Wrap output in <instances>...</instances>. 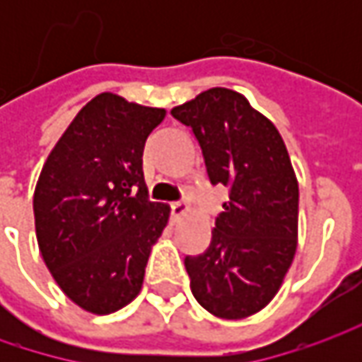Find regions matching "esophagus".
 I'll return each instance as SVG.
<instances>
[{
    "label": "esophagus",
    "instance_id": "obj_1",
    "mask_svg": "<svg viewBox=\"0 0 362 362\" xmlns=\"http://www.w3.org/2000/svg\"><path fill=\"white\" fill-rule=\"evenodd\" d=\"M187 203L183 202H177V203H171V221H177L181 216H185L187 214Z\"/></svg>",
    "mask_w": 362,
    "mask_h": 362
}]
</instances>
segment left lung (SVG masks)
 Instances as JSON below:
<instances>
[{
	"mask_svg": "<svg viewBox=\"0 0 362 362\" xmlns=\"http://www.w3.org/2000/svg\"><path fill=\"white\" fill-rule=\"evenodd\" d=\"M171 115L195 134L209 183L230 191L209 247L185 256L191 292L207 313L245 318L276 296L296 254L298 181L284 141L228 88L202 92Z\"/></svg>",
	"mask_w": 362,
	"mask_h": 362,
	"instance_id": "8db88e82",
	"label": "left lung"
}]
</instances>
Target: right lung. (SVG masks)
I'll use <instances>...</instances> for the list:
<instances>
[{"label":"right lung","instance_id":"1","mask_svg":"<svg viewBox=\"0 0 362 362\" xmlns=\"http://www.w3.org/2000/svg\"><path fill=\"white\" fill-rule=\"evenodd\" d=\"M163 108L98 94L52 148L34 193L35 235L62 292L80 308L110 314L141 292L169 207L148 202L146 136Z\"/></svg>","mask_w":362,"mask_h":362}]
</instances>
